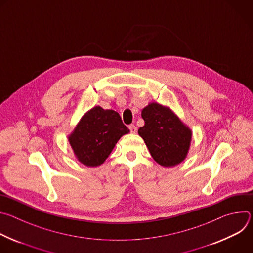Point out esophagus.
Instances as JSON below:
<instances>
[{
  "label": "esophagus",
  "mask_w": 253,
  "mask_h": 253,
  "mask_svg": "<svg viewBox=\"0 0 253 253\" xmlns=\"http://www.w3.org/2000/svg\"><path fill=\"white\" fill-rule=\"evenodd\" d=\"M129 129H130V132L133 133V134H135V133L137 132V128H136V126H134V125H130V126H129Z\"/></svg>",
  "instance_id": "obj_1"
}]
</instances>
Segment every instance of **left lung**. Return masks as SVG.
Instances as JSON below:
<instances>
[{
  "label": "left lung",
  "mask_w": 253,
  "mask_h": 253,
  "mask_svg": "<svg viewBox=\"0 0 253 253\" xmlns=\"http://www.w3.org/2000/svg\"><path fill=\"white\" fill-rule=\"evenodd\" d=\"M145 122L138 134L143 138L153 159L164 167L181 163L187 156L192 138L191 130L170 108L156 102L143 108Z\"/></svg>",
  "instance_id": "1"
}]
</instances>
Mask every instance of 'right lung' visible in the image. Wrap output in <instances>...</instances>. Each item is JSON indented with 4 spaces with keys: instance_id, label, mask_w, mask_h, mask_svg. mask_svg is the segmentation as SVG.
<instances>
[{
    "instance_id": "obj_1",
    "label": "right lung",
    "mask_w": 253,
    "mask_h": 253,
    "mask_svg": "<svg viewBox=\"0 0 253 253\" xmlns=\"http://www.w3.org/2000/svg\"><path fill=\"white\" fill-rule=\"evenodd\" d=\"M129 132L116 111L96 106L81 118L68 139L77 159L88 167H96L108 158L118 140Z\"/></svg>"
}]
</instances>
